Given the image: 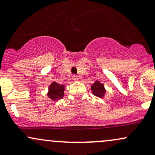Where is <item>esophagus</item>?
I'll return each instance as SVG.
<instances>
[{
  "mask_svg": "<svg viewBox=\"0 0 155 155\" xmlns=\"http://www.w3.org/2000/svg\"><path fill=\"white\" fill-rule=\"evenodd\" d=\"M72 79L74 80V81H78V80H79V76L76 75H74L72 76Z\"/></svg>",
  "mask_w": 155,
  "mask_h": 155,
  "instance_id": "34e87169",
  "label": "esophagus"
}]
</instances>
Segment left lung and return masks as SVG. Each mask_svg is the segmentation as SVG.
<instances>
[{"mask_svg": "<svg viewBox=\"0 0 155 155\" xmlns=\"http://www.w3.org/2000/svg\"><path fill=\"white\" fill-rule=\"evenodd\" d=\"M91 90L92 94L97 97H104L105 94H106V89L104 87V84L99 81L98 80H96L95 83L91 85Z\"/></svg>", "mask_w": 155, "mask_h": 155, "instance_id": "obj_1", "label": "left lung"}]
</instances>
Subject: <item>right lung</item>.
<instances>
[{"mask_svg": "<svg viewBox=\"0 0 155 155\" xmlns=\"http://www.w3.org/2000/svg\"><path fill=\"white\" fill-rule=\"evenodd\" d=\"M65 86L53 81L49 86L47 96L52 101H58L64 96Z\"/></svg>", "mask_w": 155, "mask_h": 155, "instance_id": "add662e5", "label": "right lung"}]
</instances>
